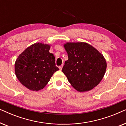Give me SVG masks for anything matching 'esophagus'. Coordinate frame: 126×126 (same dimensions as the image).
I'll return each mask as SVG.
<instances>
[{
  "label": "esophagus",
  "mask_w": 126,
  "mask_h": 126,
  "mask_svg": "<svg viewBox=\"0 0 126 126\" xmlns=\"http://www.w3.org/2000/svg\"><path fill=\"white\" fill-rule=\"evenodd\" d=\"M63 65H61V66H59V69H60V70H62V69H63Z\"/></svg>",
  "instance_id": "34e87169"
}]
</instances>
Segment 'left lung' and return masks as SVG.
Here are the masks:
<instances>
[{
    "mask_svg": "<svg viewBox=\"0 0 126 126\" xmlns=\"http://www.w3.org/2000/svg\"><path fill=\"white\" fill-rule=\"evenodd\" d=\"M63 47L68 60L62 71L70 85L80 92L92 90L102 80L106 72L104 57L86 42H66Z\"/></svg>",
    "mask_w": 126,
    "mask_h": 126,
    "instance_id": "obj_1",
    "label": "left lung"
}]
</instances>
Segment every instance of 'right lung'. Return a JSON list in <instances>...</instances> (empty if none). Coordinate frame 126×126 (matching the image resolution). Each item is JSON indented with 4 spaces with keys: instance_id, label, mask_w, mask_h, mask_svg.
<instances>
[{
    "instance_id": "obj_1",
    "label": "right lung",
    "mask_w": 126,
    "mask_h": 126,
    "mask_svg": "<svg viewBox=\"0 0 126 126\" xmlns=\"http://www.w3.org/2000/svg\"><path fill=\"white\" fill-rule=\"evenodd\" d=\"M51 45L37 42L27 47L15 63V75L27 89L38 91L44 88L55 72L54 54L49 52Z\"/></svg>"
}]
</instances>
